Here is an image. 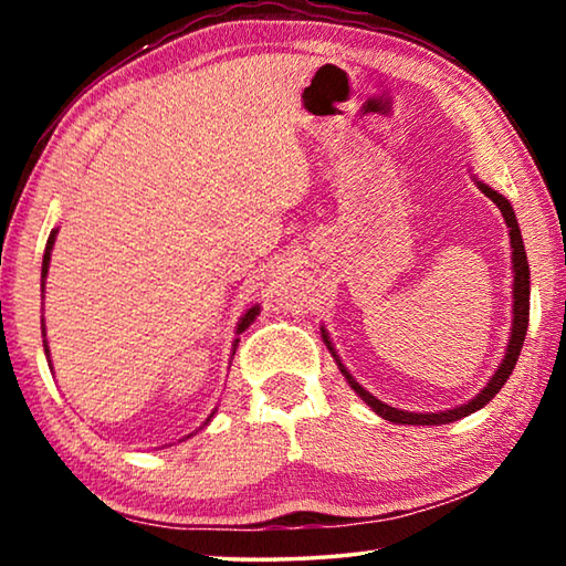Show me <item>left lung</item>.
<instances>
[{
  "label": "left lung",
  "instance_id": "left-lung-1",
  "mask_svg": "<svg viewBox=\"0 0 566 566\" xmlns=\"http://www.w3.org/2000/svg\"><path fill=\"white\" fill-rule=\"evenodd\" d=\"M479 187L486 197L492 199V202L502 209V217L506 227H510V239H512V266H514V284H512V296H514V319H512V337L510 344H506V352H504V359L500 364V369L494 371V377L486 381V387L479 391L474 399H469L467 405H459L454 409H444V411H427V415H419V411H405V409H397V407H389L385 401H379L377 397H371L367 389H364L357 379H354L347 367H344L339 354L334 352L332 342L327 337V332L322 329V339L327 344V349L332 352L334 361L339 364V371L344 375V379L349 381V387L357 391V395L367 401V405L377 411L381 419L387 421H395V424H419V427H429V424H449V421H457L462 417L474 415L476 409H482L484 405H490L494 399L496 391L504 387V381L510 379V375L514 371V364L520 359V352H522V344L526 337V327H530V262H526V252H524V242H522V232H520V224H516V217H514V209L512 205L506 202V197H502L500 191H494L492 187L482 185V181H476Z\"/></svg>",
  "mask_w": 566,
  "mask_h": 566
}]
</instances>
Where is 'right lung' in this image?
Masks as SVG:
<instances>
[{
  "instance_id": "1",
  "label": "right lung",
  "mask_w": 566,
  "mask_h": 566,
  "mask_svg": "<svg viewBox=\"0 0 566 566\" xmlns=\"http://www.w3.org/2000/svg\"><path fill=\"white\" fill-rule=\"evenodd\" d=\"M54 239H56V229H52L50 239H46L44 260H42V292H44V276H46V272H50V260H52V247H54ZM256 314H260V304H254L252 310H249V312L244 314V317L239 319V324H237V334H242V332L249 327V324H252V322L256 319ZM42 329H44V324H42ZM237 342H239V339H234V344H232L234 349H237ZM44 354H46V357H50V347H46V339H44ZM232 354H234V352H232ZM212 415H214V411H212ZM209 419H212V417H209ZM209 419H207V421H209ZM207 421H205V424H207Z\"/></svg>"
}]
</instances>
